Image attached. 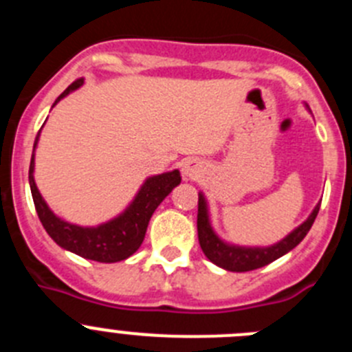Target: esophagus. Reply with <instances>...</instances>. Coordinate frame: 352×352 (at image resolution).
<instances>
[{"label":"esophagus","instance_id":"obj_1","mask_svg":"<svg viewBox=\"0 0 352 352\" xmlns=\"http://www.w3.org/2000/svg\"><path fill=\"white\" fill-rule=\"evenodd\" d=\"M201 173H203V166L199 160L190 158V160H185L182 164V174L185 179H195Z\"/></svg>","mask_w":352,"mask_h":352}]
</instances>
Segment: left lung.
<instances>
[{"instance_id":"obj_1","label":"left lung","mask_w":352,"mask_h":352,"mask_svg":"<svg viewBox=\"0 0 352 352\" xmlns=\"http://www.w3.org/2000/svg\"><path fill=\"white\" fill-rule=\"evenodd\" d=\"M307 107V105H305ZM309 109V107H307ZM319 206L321 203H317L312 213L309 214V219L303 223L292 229L285 238H282L276 243L268 245V247H245V245H234L229 243L226 239L220 238L214 232L213 226L210 220V208H208V201L204 197L203 192H199V210H197V236L199 245L203 248L204 256L217 264L219 268L227 270V272H250V270L263 268L266 264L273 263L278 257L285 256L287 252L298 247L301 243V239L307 236L310 231L314 220H316L317 213H319Z\"/></svg>"}]
</instances>
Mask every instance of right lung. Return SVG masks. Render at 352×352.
Instances as JSON below:
<instances>
[{"instance_id": "add662e5", "label": "right lung", "mask_w": 352, "mask_h": 352, "mask_svg": "<svg viewBox=\"0 0 352 352\" xmlns=\"http://www.w3.org/2000/svg\"><path fill=\"white\" fill-rule=\"evenodd\" d=\"M82 84L84 79H77L76 82H72L56 98L52 107L72 91L79 89ZM38 139L40 132L35 139L33 155H31L30 188L43 229L61 248L84 257V259H91L96 263H118V261L129 259L144 241L149 219L158 208V204L173 192L174 186L182 183L179 170L174 169L169 173L155 174V176L146 178L129 206L114 219L98 223V226H79V223L67 222L58 217L40 194L35 183V149L38 146Z\"/></svg>"}]
</instances>
